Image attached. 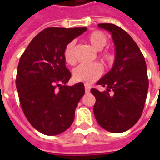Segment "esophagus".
<instances>
[{"mask_svg":"<svg viewBox=\"0 0 160 160\" xmlns=\"http://www.w3.org/2000/svg\"><path fill=\"white\" fill-rule=\"evenodd\" d=\"M91 88L89 87H85V91H86V93H89L90 92Z\"/></svg>","mask_w":160,"mask_h":160,"instance_id":"1","label":"esophagus"}]
</instances>
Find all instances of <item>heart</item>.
<instances>
[{
	"instance_id": "heart-1",
	"label": "heart",
	"mask_w": 160,
	"mask_h": 160,
	"mask_svg": "<svg viewBox=\"0 0 160 160\" xmlns=\"http://www.w3.org/2000/svg\"><path fill=\"white\" fill-rule=\"evenodd\" d=\"M87 42H89L95 50L99 51L103 49L107 44L108 38L106 35L100 31H94L91 32L87 37ZM63 57L68 64L73 65L76 62L75 56V42H68L63 50ZM100 58L104 62L109 63L112 62L113 55L110 51H104L99 54ZM103 73V67L99 63L92 64H81L76 67L73 71V79L76 82H80L86 85H90L93 83L101 76Z\"/></svg>"
}]
</instances>
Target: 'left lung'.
<instances>
[{
    "instance_id": "left-lung-1",
    "label": "left lung",
    "mask_w": 160,
    "mask_h": 160,
    "mask_svg": "<svg viewBox=\"0 0 160 160\" xmlns=\"http://www.w3.org/2000/svg\"><path fill=\"white\" fill-rule=\"evenodd\" d=\"M98 26L111 32L116 57L111 71L97 82L106 91L91 90L96 98L94 116L105 130L122 133L133 127L142 114L148 91L147 64L136 42L124 30L108 23Z\"/></svg>"
}]
</instances>
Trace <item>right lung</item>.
Listing matches in <instances>:
<instances>
[{
    "label": "right lung",
    "mask_w": 160,
    "mask_h": 160,
    "mask_svg": "<svg viewBox=\"0 0 160 160\" xmlns=\"http://www.w3.org/2000/svg\"><path fill=\"white\" fill-rule=\"evenodd\" d=\"M86 31V27L46 28L32 40L19 59L16 87L20 105L30 123L42 134L56 135L73 123L85 87L80 82L66 85L71 73L63 50Z\"/></svg>",
    "instance_id": "obj_1"
}]
</instances>
